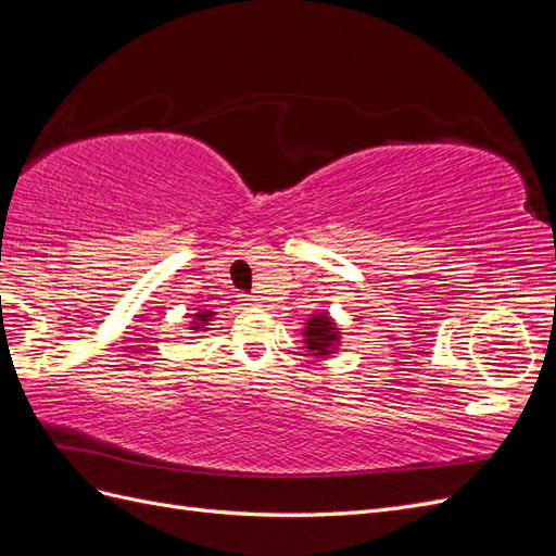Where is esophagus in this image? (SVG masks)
<instances>
[{
	"instance_id": "esophagus-1",
	"label": "esophagus",
	"mask_w": 556,
	"mask_h": 556,
	"mask_svg": "<svg viewBox=\"0 0 556 556\" xmlns=\"http://www.w3.org/2000/svg\"><path fill=\"white\" fill-rule=\"evenodd\" d=\"M241 301H243V304H245V306H252V304H257V301H260V299H257L255 294H241Z\"/></svg>"
}]
</instances>
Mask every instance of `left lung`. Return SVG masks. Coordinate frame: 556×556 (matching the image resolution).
<instances>
[{
  "label": "left lung",
  "instance_id": "obj_1",
  "mask_svg": "<svg viewBox=\"0 0 556 556\" xmlns=\"http://www.w3.org/2000/svg\"><path fill=\"white\" fill-rule=\"evenodd\" d=\"M308 350L317 352V355H327L331 343L339 341V331L333 329V323L327 315H315L308 319V327L304 329Z\"/></svg>",
  "mask_w": 556,
  "mask_h": 556
}]
</instances>
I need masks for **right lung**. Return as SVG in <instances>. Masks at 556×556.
Listing matches in <instances>:
<instances>
[{
  "mask_svg": "<svg viewBox=\"0 0 556 556\" xmlns=\"http://www.w3.org/2000/svg\"><path fill=\"white\" fill-rule=\"evenodd\" d=\"M211 317H213V313H211V311H201L199 315H194V319H199V323H192V325H194V329H199V325H201V323H208Z\"/></svg>",
  "mask_w": 556,
  "mask_h": 556,
  "instance_id": "add662e5",
  "label": "right lung"
}]
</instances>
